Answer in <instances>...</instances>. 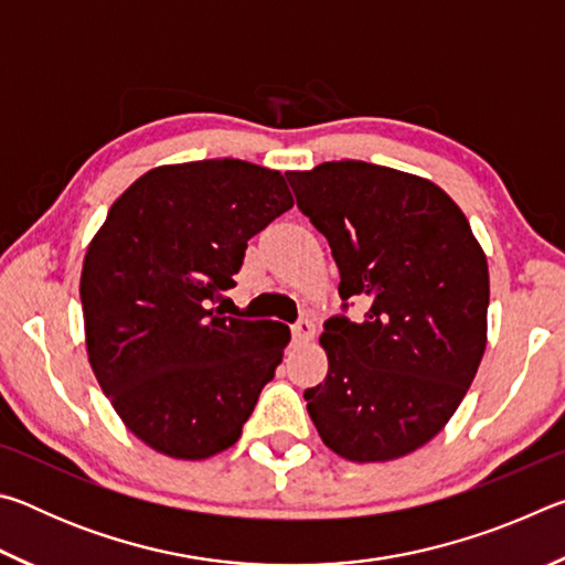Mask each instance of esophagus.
I'll return each instance as SVG.
<instances>
[{"label":"esophagus","mask_w":565,"mask_h":565,"mask_svg":"<svg viewBox=\"0 0 565 565\" xmlns=\"http://www.w3.org/2000/svg\"><path fill=\"white\" fill-rule=\"evenodd\" d=\"M291 333H294V341H299V343H306V341H311L313 339V333H317V329H313V323L311 321H299V323H294L291 327Z\"/></svg>","instance_id":"34e87169"}]
</instances>
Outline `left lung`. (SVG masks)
<instances>
[{"label":"left lung","mask_w":565,"mask_h":565,"mask_svg":"<svg viewBox=\"0 0 565 565\" xmlns=\"http://www.w3.org/2000/svg\"><path fill=\"white\" fill-rule=\"evenodd\" d=\"M296 206L327 236L339 296L363 321L323 323V384L306 388L321 441L356 463L416 451L456 414L486 351L489 264L434 181L366 161L286 171Z\"/></svg>","instance_id":"left-lung-1"}]
</instances>
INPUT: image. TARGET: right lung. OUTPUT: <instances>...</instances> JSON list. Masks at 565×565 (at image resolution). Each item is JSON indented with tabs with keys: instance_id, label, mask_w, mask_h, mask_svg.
Returning a JSON list of instances; mask_svg holds the SVG:
<instances>
[{
	"instance_id": "obj_1",
	"label": "right lung",
	"mask_w": 565,
	"mask_h": 565,
	"mask_svg": "<svg viewBox=\"0 0 565 565\" xmlns=\"http://www.w3.org/2000/svg\"><path fill=\"white\" fill-rule=\"evenodd\" d=\"M291 206L279 171L186 161L134 181L92 238L79 281L92 371L154 451L202 461L242 436L291 331L212 303L234 286L248 238Z\"/></svg>"
}]
</instances>
